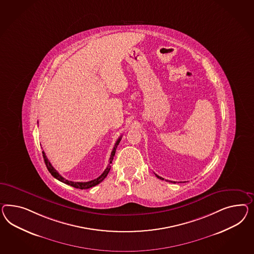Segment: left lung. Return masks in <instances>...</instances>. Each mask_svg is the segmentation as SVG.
I'll return each instance as SVG.
<instances>
[{
  "label": "left lung",
  "instance_id": "8db88e82",
  "mask_svg": "<svg viewBox=\"0 0 254 254\" xmlns=\"http://www.w3.org/2000/svg\"><path fill=\"white\" fill-rule=\"evenodd\" d=\"M155 176H156V177H157L158 179H162V180H164V179H163V178H161V177H159V176H158V175H156V174H155ZM174 183H176V182H174Z\"/></svg>",
  "mask_w": 254,
  "mask_h": 254
}]
</instances>
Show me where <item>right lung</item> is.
<instances>
[{"label": "right lung", "instance_id": "1", "mask_svg": "<svg viewBox=\"0 0 254 254\" xmlns=\"http://www.w3.org/2000/svg\"><path fill=\"white\" fill-rule=\"evenodd\" d=\"M120 140H121V137H119V138L117 139V141L116 142V144H115V147H114V149H113V151H112V153H111V156H110L109 164L107 165L106 169L103 171V174H102L99 178L93 179V180H90V181H88V182H74V181H70V180H66V179H64L62 176H61L58 172L55 170V168H54V166H53L52 164L50 163V161H49L48 158L46 156V154H45V152H44V151H42V154H43V159H44L45 165L47 166V169H48L49 172L51 173V175H52L55 179H58L59 181H61L63 183H64V184L72 186V187H74L75 189L86 190V189H89V188H92V187H94V186L100 184V183L103 181V179H105V178L107 177V175H108V173H109L110 169H111V164H112V161L114 160V156H115V154H116L117 146L119 144Z\"/></svg>", "mask_w": 254, "mask_h": 254}]
</instances>
